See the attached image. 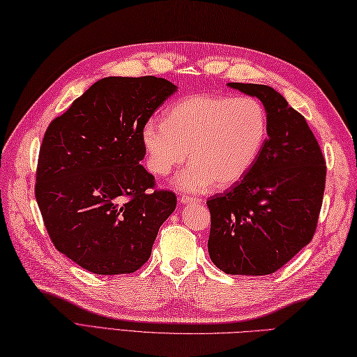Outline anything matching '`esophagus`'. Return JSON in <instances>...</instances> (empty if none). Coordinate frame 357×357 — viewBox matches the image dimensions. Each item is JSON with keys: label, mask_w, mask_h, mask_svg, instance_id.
<instances>
[{"label": "esophagus", "mask_w": 357, "mask_h": 357, "mask_svg": "<svg viewBox=\"0 0 357 357\" xmlns=\"http://www.w3.org/2000/svg\"><path fill=\"white\" fill-rule=\"evenodd\" d=\"M178 202H180L181 204H188V203H202V198L183 194V195H180V197H178Z\"/></svg>", "instance_id": "obj_1"}]
</instances>
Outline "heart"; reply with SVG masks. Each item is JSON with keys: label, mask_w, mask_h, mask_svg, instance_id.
Returning a JSON list of instances; mask_svg holds the SVG:
<instances>
[{"label": "heart", "mask_w": 357, "mask_h": 357, "mask_svg": "<svg viewBox=\"0 0 357 357\" xmlns=\"http://www.w3.org/2000/svg\"><path fill=\"white\" fill-rule=\"evenodd\" d=\"M268 136V113L253 97L233 98L218 93H194L165 113V123L149 119L142 144L149 169L167 177L192 160L174 180L185 192H203L215 181L221 188L247 176Z\"/></svg>", "instance_id": "1"}]
</instances>
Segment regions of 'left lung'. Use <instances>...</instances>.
Returning a JSON list of instances; mask_svg holds the SVG:
<instances>
[{
  "label": "left lung",
  "mask_w": 357,
  "mask_h": 357,
  "mask_svg": "<svg viewBox=\"0 0 357 357\" xmlns=\"http://www.w3.org/2000/svg\"><path fill=\"white\" fill-rule=\"evenodd\" d=\"M262 101L268 137L247 176L207 199L208 255L225 274L266 275L314 238L326 188V160L306 119L265 84L229 83Z\"/></svg>",
  "instance_id": "8db88e82"
}]
</instances>
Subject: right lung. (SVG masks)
<instances>
[{
    "label": "right lung",
    "mask_w": 357,
    "mask_h": 357,
    "mask_svg": "<svg viewBox=\"0 0 357 357\" xmlns=\"http://www.w3.org/2000/svg\"><path fill=\"white\" fill-rule=\"evenodd\" d=\"M176 91L153 75L106 77L48 126L34 195L54 247L78 266L130 274L150 259L177 197L141 165L142 127Z\"/></svg>",
    "instance_id": "right-lung-1"
}]
</instances>
